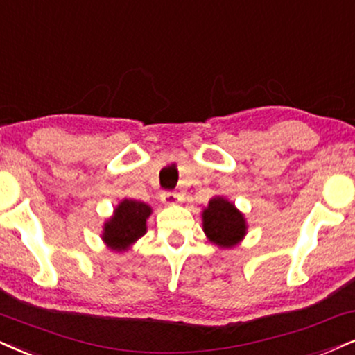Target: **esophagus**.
<instances>
[{
    "label": "esophagus",
    "instance_id": "1",
    "mask_svg": "<svg viewBox=\"0 0 355 355\" xmlns=\"http://www.w3.org/2000/svg\"><path fill=\"white\" fill-rule=\"evenodd\" d=\"M161 200H163V202L166 204V205H174V204H178L179 200V196L178 194H174V192H163V194H161Z\"/></svg>",
    "mask_w": 355,
    "mask_h": 355
}]
</instances>
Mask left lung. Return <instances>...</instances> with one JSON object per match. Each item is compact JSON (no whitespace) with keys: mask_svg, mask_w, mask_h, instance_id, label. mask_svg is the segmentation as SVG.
Returning a JSON list of instances; mask_svg holds the SVG:
<instances>
[{"mask_svg":"<svg viewBox=\"0 0 355 355\" xmlns=\"http://www.w3.org/2000/svg\"><path fill=\"white\" fill-rule=\"evenodd\" d=\"M204 234L209 242L220 248H232L242 242L247 234L243 214L225 198H212L202 212Z\"/></svg>","mask_w":355,"mask_h":355,"instance_id":"8db88e82","label":"left lung"}]
</instances>
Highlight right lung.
Listing matches in <instances>:
<instances>
[{"instance_id":"right-lung-1","label":"right lung","mask_w":355,"mask_h":355,"mask_svg":"<svg viewBox=\"0 0 355 355\" xmlns=\"http://www.w3.org/2000/svg\"><path fill=\"white\" fill-rule=\"evenodd\" d=\"M151 212L148 204L123 199L115 207L113 216L103 224L102 240L115 252L128 250L131 245L146 234V218Z\"/></svg>"}]
</instances>
